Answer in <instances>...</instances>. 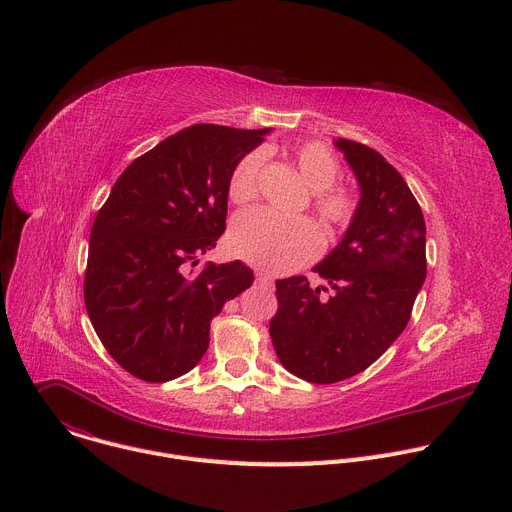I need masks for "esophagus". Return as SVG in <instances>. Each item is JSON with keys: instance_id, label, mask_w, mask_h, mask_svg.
<instances>
[{"instance_id": "1", "label": "esophagus", "mask_w": 512, "mask_h": 512, "mask_svg": "<svg viewBox=\"0 0 512 512\" xmlns=\"http://www.w3.org/2000/svg\"><path fill=\"white\" fill-rule=\"evenodd\" d=\"M257 283H259V285H263V287H271V283H273V277H271L269 273H263V271H259V273H257Z\"/></svg>"}]
</instances>
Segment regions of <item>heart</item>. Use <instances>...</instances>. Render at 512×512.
I'll list each match as a JSON object with an SVG mask.
<instances>
[{
    "label": "heart",
    "mask_w": 512,
    "mask_h": 512,
    "mask_svg": "<svg viewBox=\"0 0 512 512\" xmlns=\"http://www.w3.org/2000/svg\"><path fill=\"white\" fill-rule=\"evenodd\" d=\"M302 178L316 192L314 206L330 227H344L354 214V198L344 188H334L340 166L324 143L310 141L296 150ZM263 152H251L239 160L229 178V198L247 204L257 194ZM320 229L308 218H281L267 208H251L233 223L229 245L233 255L271 273H287L314 259L322 249Z\"/></svg>",
    "instance_id": "obj_1"
}]
</instances>
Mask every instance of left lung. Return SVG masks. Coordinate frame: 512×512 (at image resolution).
<instances>
[{"instance_id": "left-lung-1", "label": "left lung", "mask_w": 512, "mask_h": 512, "mask_svg": "<svg viewBox=\"0 0 512 512\" xmlns=\"http://www.w3.org/2000/svg\"><path fill=\"white\" fill-rule=\"evenodd\" d=\"M334 145L360 198L340 243L314 267L328 287L304 275L277 279L269 322L283 367L322 385L362 373L399 338L427 273L423 212L403 176L369 145Z\"/></svg>"}]
</instances>
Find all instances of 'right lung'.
Here are the masks:
<instances>
[{
  "instance_id": "obj_1",
  "label": "right lung",
  "mask_w": 512,
  "mask_h": 512,
  "mask_svg": "<svg viewBox=\"0 0 512 512\" xmlns=\"http://www.w3.org/2000/svg\"><path fill=\"white\" fill-rule=\"evenodd\" d=\"M269 131L190 125L133 160L111 188L91 229L85 306L133 377L166 383L192 371L210 320L251 287L241 261L198 273L190 263L225 233L229 178Z\"/></svg>"
}]
</instances>
